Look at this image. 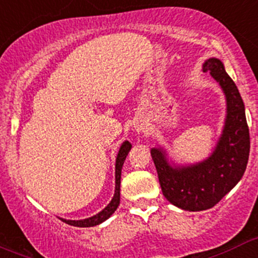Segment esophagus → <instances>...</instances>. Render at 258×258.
Segmentation results:
<instances>
[{"label": "esophagus", "instance_id": "obj_1", "mask_svg": "<svg viewBox=\"0 0 258 258\" xmlns=\"http://www.w3.org/2000/svg\"><path fill=\"white\" fill-rule=\"evenodd\" d=\"M138 130H143V126H138Z\"/></svg>", "mask_w": 258, "mask_h": 258}]
</instances>
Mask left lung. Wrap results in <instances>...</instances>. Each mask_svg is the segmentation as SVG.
Segmentation results:
<instances>
[{
	"instance_id": "obj_1",
	"label": "left lung",
	"mask_w": 258,
	"mask_h": 258,
	"mask_svg": "<svg viewBox=\"0 0 258 258\" xmlns=\"http://www.w3.org/2000/svg\"><path fill=\"white\" fill-rule=\"evenodd\" d=\"M203 71H210L226 98L223 130L213 152L202 162L180 165L169 162L162 147L150 150L164 197L175 207L189 212L216 206L241 180L249 155L244 104L236 84L219 58H207Z\"/></svg>"
}]
</instances>
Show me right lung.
Segmentation results:
<instances>
[{"instance_id": "1", "label": "right lung", "mask_w": 258, "mask_h": 258, "mask_svg": "<svg viewBox=\"0 0 258 258\" xmlns=\"http://www.w3.org/2000/svg\"><path fill=\"white\" fill-rule=\"evenodd\" d=\"M132 149V144L125 140L123 142V144L120 145V149H119L118 155H116V162H115V192H114V197L111 198L110 203L104 208L103 211H100L99 213H96L95 216L89 217L85 219H79V221H73V219H65L61 218L62 222L70 224V226L75 227H93L98 226V224L103 223L104 221L109 218L114 212L116 211V208L119 207V203H120V178H121V168H123L124 162L126 159V155Z\"/></svg>"}]
</instances>
